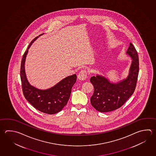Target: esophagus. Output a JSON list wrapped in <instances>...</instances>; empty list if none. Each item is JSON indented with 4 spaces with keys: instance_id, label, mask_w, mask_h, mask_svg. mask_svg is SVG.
Returning a JSON list of instances; mask_svg holds the SVG:
<instances>
[{
    "instance_id": "1",
    "label": "esophagus",
    "mask_w": 156,
    "mask_h": 156,
    "mask_svg": "<svg viewBox=\"0 0 156 156\" xmlns=\"http://www.w3.org/2000/svg\"><path fill=\"white\" fill-rule=\"evenodd\" d=\"M87 75H88L87 71L85 70V69H83V70H82L80 72V73H78V78L79 80H85L87 78Z\"/></svg>"
}]
</instances>
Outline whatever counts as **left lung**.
Masks as SVG:
<instances>
[{"instance_id": "1", "label": "left lung", "mask_w": 156, "mask_h": 156, "mask_svg": "<svg viewBox=\"0 0 156 156\" xmlns=\"http://www.w3.org/2000/svg\"><path fill=\"white\" fill-rule=\"evenodd\" d=\"M126 54L132 59L129 74L126 79L116 83H110L105 76H91L90 82L94 86L90 98L91 105L98 112H112L122 106L135 91L139 72L138 53L130 43Z\"/></svg>"}]
</instances>
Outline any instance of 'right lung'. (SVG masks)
I'll return each mask as SVG.
<instances>
[{
  "label": "right lung",
  "instance_id": "right-lung-1",
  "mask_svg": "<svg viewBox=\"0 0 156 156\" xmlns=\"http://www.w3.org/2000/svg\"><path fill=\"white\" fill-rule=\"evenodd\" d=\"M38 36L30 42L21 60L20 78L23 92L25 99L37 110L48 114H55L62 110L67 104L72 87L76 82V74L68 76L46 90L38 89L30 85L25 74V62L29 48Z\"/></svg>",
  "mask_w": 156,
  "mask_h": 156
}]
</instances>
